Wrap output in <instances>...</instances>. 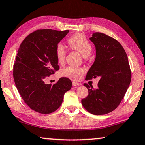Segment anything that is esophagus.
<instances>
[{"label":"esophagus","mask_w":145,"mask_h":145,"mask_svg":"<svg viewBox=\"0 0 145 145\" xmlns=\"http://www.w3.org/2000/svg\"><path fill=\"white\" fill-rule=\"evenodd\" d=\"M80 85L79 83H78V82H72V86L74 87V88H76V87H78Z\"/></svg>","instance_id":"34e87169"}]
</instances>
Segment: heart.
<instances>
[{"label": "heart", "instance_id": "heart-1", "mask_svg": "<svg viewBox=\"0 0 145 145\" xmlns=\"http://www.w3.org/2000/svg\"><path fill=\"white\" fill-rule=\"evenodd\" d=\"M67 43L71 49L79 52L84 57L89 56L92 52L93 48L90 42L85 35L80 33L71 35L67 39ZM55 56L59 64H63L65 62L66 50L65 46L62 43H59L56 46ZM84 73V69L72 65L67 67L61 71V76L74 80H80Z\"/></svg>", "mask_w": 145, "mask_h": 145}]
</instances>
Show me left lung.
Instances as JSON below:
<instances>
[{"label": "left lung", "instance_id": "obj_1", "mask_svg": "<svg viewBox=\"0 0 145 145\" xmlns=\"http://www.w3.org/2000/svg\"><path fill=\"white\" fill-rule=\"evenodd\" d=\"M90 40L96 47V58L86 79L99 77L97 88L84 84L89 95L82 100L86 110L93 115H104L115 110L130 86L132 73L125 50L116 39L95 32Z\"/></svg>", "mask_w": 145, "mask_h": 145}]
</instances>
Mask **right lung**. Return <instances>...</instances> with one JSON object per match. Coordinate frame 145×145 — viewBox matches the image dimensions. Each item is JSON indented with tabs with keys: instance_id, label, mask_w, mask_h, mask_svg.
Wrapping results in <instances>:
<instances>
[{
	"instance_id": "1",
	"label": "right lung",
	"mask_w": 145,
	"mask_h": 145,
	"mask_svg": "<svg viewBox=\"0 0 145 145\" xmlns=\"http://www.w3.org/2000/svg\"><path fill=\"white\" fill-rule=\"evenodd\" d=\"M69 30H37L26 37L20 45L13 65L15 86L22 99L36 112L48 114L57 110L72 82L62 77L56 83L46 80L59 69L55 56L56 44Z\"/></svg>"
}]
</instances>
